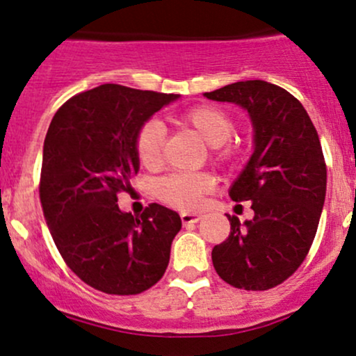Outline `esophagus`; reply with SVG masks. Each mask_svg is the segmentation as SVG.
Masks as SVG:
<instances>
[{"label": "esophagus", "mask_w": 356, "mask_h": 356, "mask_svg": "<svg viewBox=\"0 0 356 356\" xmlns=\"http://www.w3.org/2000/svg\"><path fill=\"white\" fill-rule=\"evenodd\" d=\"M182 224H195L201 220V214H191V212H182L181 214Z\"/></svg>", "instance_id": "esophagus-1"}]
</instances>
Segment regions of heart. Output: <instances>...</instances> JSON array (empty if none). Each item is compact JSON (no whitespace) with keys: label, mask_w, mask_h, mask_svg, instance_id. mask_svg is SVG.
I'll list each match as a JSON object with an SVG mask.
<instances>
[{"label":"heart","mask_w":356,"mask_h":356,"mask_svg":"<svg viewBox=\"0 0 356 356\" xmlns=\"http://www.w3.org/2000/svg\"><path fill=\"white\" fill-rule=\"evenodd\" d=\"M181 120L201 136L212 147V155L220 164H234L241 155V145L231 140L234 120L222 108L214 105H197L182 113ZM165 142V129L161 122L147 120L136 136V152L145 167L161 164ZM212 189L209 175L199 172H177L161 179L157 184V197L175 209L191 211L201 204L204 194Z\"/></svg>","instance_id":"obj_1"}]
</instances>
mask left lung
Segmentation results:
<instances>
[{"mask_svg":"<svg viewBox=\"0 0 356 356\" xmlns=\"http://www.w3.org/2000/svg\"><path fill=\"white\" fill-rule=\"evenodd\" d=\"M204 97L241 105L254 127V152L229 191L232 201H251L254 218L227 216L231 232L212 249V264L227 284L266 291L301 266L316 234L326 194L320 137L300 100L264 80Z\"/></svg>","mask_w":356,"mask_h":356,"instance_id":"left-lung-1","label":"left lung"}]
</instances>
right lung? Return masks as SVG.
I'll return each instance as SVG.
<instances>
[{
  "instance_id": "obj_1",
  "label": "right lung",
  "mask_w": 356,
  "mask_h": 356,
  "mask_svg": "<svg viewBox=\"0 0 356 356\" xmlns=\"http://www.w3.org/2000/svg\"><path fill=\"white\" fill-rule=\"evenodd\" d=\"M174 93L105 83L56 110L43 145L40 201L67 266L107 295H138L164 276L182 222L149 204L138 218L118 209L138 172L137 130Z\"/></svg>"
}]
</instances>
